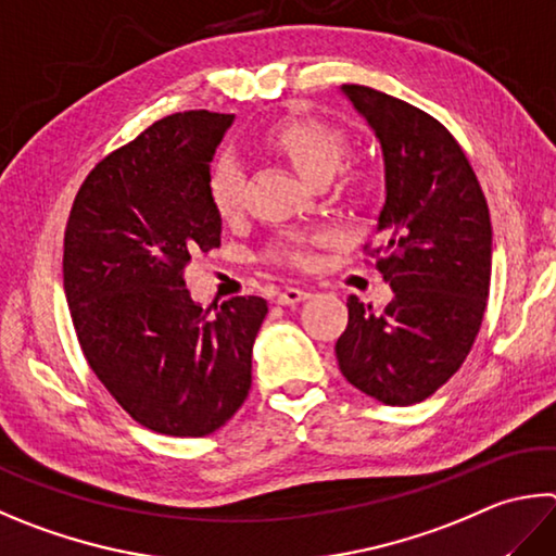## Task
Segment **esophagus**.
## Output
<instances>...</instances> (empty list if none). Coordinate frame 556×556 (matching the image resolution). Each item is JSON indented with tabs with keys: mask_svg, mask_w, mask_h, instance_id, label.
Returning <instances> with one entry per match:
<instances>
[{
	"mask_svg": "<svg viewBox=\"0 0 556 556\" xmlns=\"http://www.w3.org/2000/svg\"><path fill=\"white\" fill-rule=\"evenodd\" d=\"M311 296V291L306 289H299V287H287L281 289L277 294V304L281 306H289V304H299V301H304Z\"/></svg>",
	"mask_w": 556,
	"mask_h": 556,
	"instance_id": "esophagus-1",
	"label": "esophagus"
}]
</instances>
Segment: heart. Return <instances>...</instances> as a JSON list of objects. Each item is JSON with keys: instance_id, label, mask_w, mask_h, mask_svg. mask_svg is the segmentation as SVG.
Masks as SVG:
<instances>
[{"instance_id": "1", "label": "heart", "mask_w": 556, "mask_h": 556, "mask_svg": "<svg viewBox=\"0 0 556 556\" xmlns=\"http://www.w3.org/2000/svg\"><path fill=\"white\" fill-rule=\"evenodd\" d=\"M257 148L262 153L285 157L301 177H306L313 185H323L338 173L345 160L348 138L342 130L323 124V121L285 118L271 124L257 138ZM243 169L233 157H220L208 177L211 206L220 218L230 220L243 208ZM326 238L328 233H287L267 248V257L281 262V265L306 267L308 250Z\"/></svg>"}]
</instances>
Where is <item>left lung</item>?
I'll use <instances>...</instances> for the list:
<instances>
[{
	"label": "left lung",
	"instance_id": "obj_1",
	"mask_svg": "<svg viewBox=\"0 0 556 556\" xmlns=\"http://www.w3.org/2000/svg\"><path fill=\"white\" fill-rule=\"evenodd\" d=\"M342 92L375 128L387 169L379 245L365 252L393 289L383 311L348 299L336 342L342 377L387 406L426 401L467 359L491 287V216L450 130L362 85Z\"/></svg>",
	"mask_w": 556,
	"mask_h": 556
}]
</instances>
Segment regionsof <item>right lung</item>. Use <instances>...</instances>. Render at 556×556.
Instances as JSON below:
<instances>
[{
    "label": "right lung",
    "mask_w": 556,
    "mask_h": 556,
    "mask_svg": "<svg viewBox=\"0 0 556 556\" xmlns=\"http://www.w3.org/2000/svg\"><path fill=\"white\" fill-rule=\"evenodd\" d=\"M230 114L181 111L99 160L70 208L63 285L79 348L140 426L204 438L233 418L252 383L262 296L216 316L185 287L191 255L220 245L211 160Z\"/></svg>",
    "instance_id": "1"
}]
</instances>
